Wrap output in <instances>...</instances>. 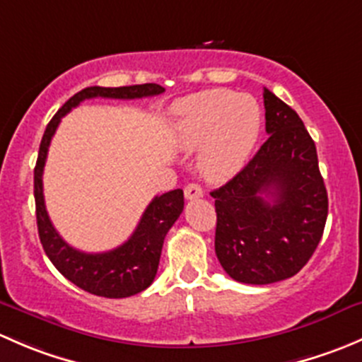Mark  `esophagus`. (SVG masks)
<instances>
[{
  "label": "esophagus",
  "instance_id": "obj_1",
  "mask_svg": "<svg viewBox=\"0 0 362 362\" xmlns=\"http://www.w3.org/2000/svg\"><path fill=\"white\" fill-rule=\"evenodd\" d=\"M185 198L187 199H196V198H202L203 196V189L199 184H189L185 187Z\"/></svg>",
  "mask_w": 362,
  "mask_h": 362
}]
</instances>
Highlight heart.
Here are the masks:
<instances>
[{"label":"heart","mask_w":362,"mask_h":362,"mask_svg":"<svg viewBox=\"0 0 362 362\" xmlns=\"http://www.w3.org/2000/svg\"><path fill=\"white\" fill-rule=\"evenodd\" d=\"M175 134L180 147L199 152V168L211 180H222L243 168L261 133V107L249 94L226 89L196 93L175 108Z\"/></svg>","instance_id":"obj_1"}]
</instances>
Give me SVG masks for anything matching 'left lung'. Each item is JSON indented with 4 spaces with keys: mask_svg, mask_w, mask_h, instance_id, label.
<instances>
[{
    "mask_svg": "<svg viewBox=\"0 0 362 362\" xmlns=\"http://www.w3.org/2000/svg\"><path fill=\"white\" fill-rule=\"evenodd\" d=\"M268 140L228 184L211 191L215 254L231 279L252 286L294 276L315 252L327 218L317 148L289 105L264 89Z\"/></svg>",
    "mask_w": 362,
    "mask_h": 362,
    "instance_id": "obj_1",
    "label": "left lung"
}]
</instances>
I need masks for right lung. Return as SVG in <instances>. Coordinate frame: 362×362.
<instances>
[{"mask_svg":"<svg viewBox=\"0 0 362 362\" xmlns=\"http://www.w3.org/2000/svg\"><path fill=\"white\" fill-rule=\"evenodd\" d=\"M160 93H164V87L158 83L126 87H86L69 98L57 110L47 126L42 144H40L35 166V203L40 242L45 254L49 255L50 262L59 269L61 275L66 276L69 282H73L80 289L101 296V298H129L145 291L154 282L164 238L184 210V191L175 189V191L156 196L141 215L133 235L120 247L101 252V254H87V252L69 247L56 231L47 214L42 180L47 152H49L50 140L61 119L71 108L78 107L83 100H90V98L136 100V98L158 96Z\"/></svg>","mask_w":362,"mask_h":362,"instance_id":"obj_1","label":"right lung"}]
</instances>
